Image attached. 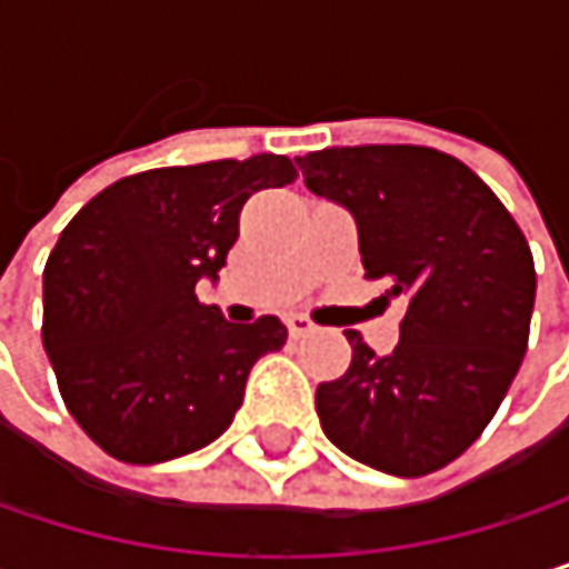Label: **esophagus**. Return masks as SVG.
Segmentation results:
<instances>
[{
	"label": "esophagus",
	"mask_w": 569,
	"mask_h": 569,
	"mask_svg": "<svg viewBox=\"0 0 569 569\" xmlns=\"http://www.w3.org/2000/svg\"><path fill=\"white\" fill-rule=\"evenodd\" d=\"M286 329H289V336H309V332H316V322L309 319V316H302V312H292V316H286Z\"/></svg>",
	"instance_id": "1"
}]
</instances>
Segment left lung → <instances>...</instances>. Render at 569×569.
Listing matches in <instances>:
<instances>
[{"label":"left lung","mask_w":569,"mask_h":569,"mask_svg":"<svg viewBox=\"0 0 569 569\" xmlns=\"http://www.w3.org/2000/svg\"><path fill=\"white\" fill-rule=\"evenodd\" d=\"M296 164L316 197L352 213L366 277L405 302L389 356L349 332V372L316 389L322 431L376 471L431 475L485 431L520 369L530 247L491 187L435 148H326Z\"/></svg>","instance_id":"obj_1"}]
</instances>
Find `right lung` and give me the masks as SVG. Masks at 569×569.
Returning <instances> with one entry per match:
<instances>
[{"label": "right lung", "instance_id": "1", "mask_svg": "<svg viewBox=\"0 0 569 569\" xmlns=\"http://www.w3.org/2000/svg\"><path fill=\"white\" fill-rule=\"evenodd\" d=\"M292 180L283 154L158 168L104 187L61 230L42 277V342L68 411L111 458L171 461L230 428L286 326L227 322L197 283L227 267L243 203Z\"/></svg>", "mask_w": 569, "mask_h": 569}]
</instances>
